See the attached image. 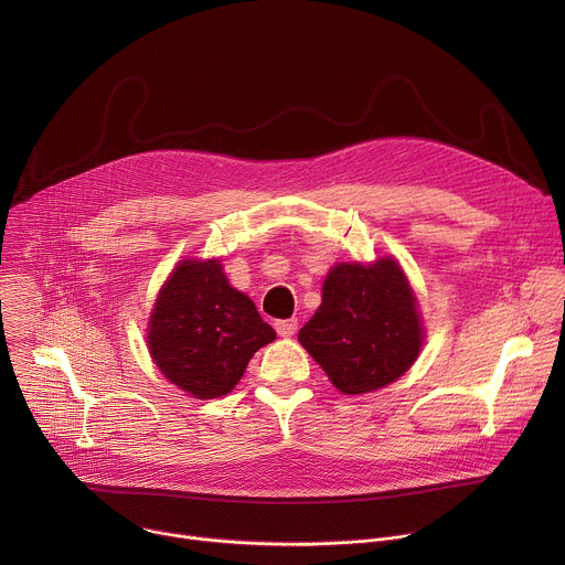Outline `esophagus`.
<instances>
[{
	"instance_id": "obj_1",
	"label": "esophagus",
	"mask_w": 565,
	"mask_h": 565,
	"mask_svg": "<svg viewBox=\"0 0 565 565\" xmlns=\"http://www.w3.org/2000/svg\"><path fill=\"white\" fill-rule=\"evenodd\" d=\"M275 331L281 335V338H292L297 333V319H279L275 321Z\"/></svg>"
}]
</instances>
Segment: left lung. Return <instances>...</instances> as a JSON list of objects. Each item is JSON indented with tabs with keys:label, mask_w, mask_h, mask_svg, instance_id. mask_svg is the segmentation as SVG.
I'll use <instances>...</instances> for the list:
<instances>
[{
	"label": "left lung",
	"mask_w": 565,
	"mask_h": 565,
	"mask_svg": "<svg viewBox=\"0 0 565 565\" xmlns=\"http://www.w3.org/2000/svg\"><path fill=\"white\" fill-rule=\"evenodd\" d=\"M297 338L338 391L362 395L407 373L425 333L405 273L384 257L369 266L338 264Z\"/></svg>",
	"instance_id": "8db88e82"
}]
</instances>
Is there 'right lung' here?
<instances>
[{
  "label": "right lung",
  "instance_id": "1",
  "mask_svg": "<svg viewBox=\"0 0 565 565\" xmlns=\"http://www.w3.org/2000/svg\"><path fill=\"white\" fill-rule=\"evenodd\" d=\"M275 338L253 299L227 284L218 259H188L156 297L147 347L172 384L212 399L232 391Z\"/></svg>",
  "mask_w": 565,
  "mask_h": 565
}]
</instances>
